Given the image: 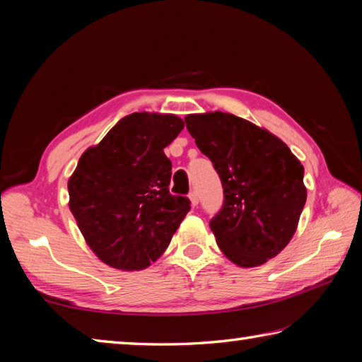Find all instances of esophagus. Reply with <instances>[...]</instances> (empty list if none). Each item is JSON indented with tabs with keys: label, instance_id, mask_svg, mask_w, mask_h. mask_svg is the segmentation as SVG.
<instances>
[{
	"label": "esophagus",
	"instance_id": "34e87169",
	"mask_svg": "<svg viewBox=\"0 0 362 362\" xmlns=\"http://www.w3.org/2000/svg\"><path fill=\"white\" fill-rule=\"evenodd\" d=\"M188 198H189V203H192V206H193V207H196V206H198V203H199L198 193H196V192H192V193H189V196H188Z\"/></svg>",
	"mask_w": 362,
	"mask_h": 362
}]
</instances>
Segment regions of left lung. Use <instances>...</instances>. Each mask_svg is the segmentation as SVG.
I'll use <instances>...</instances> for the list:
<instances>
[{
	"instance_id": "1",
	"label": "left lung",
	"mask_w": 362,
	"mask_h": 362,
	"mask_svg": "<svg viewBox=\"0 0 362 362\" xmlns=\"http://www.w3.org/2000/svg\"><path fill=\"white\" fill-rule=\"evenodd\" d=\"M187 129L222 180L223 206L211 230L243 268L276 257L292 240L306 201L303 166L283 140L235 115L185 116Z\"/></svg>"
}]
</instances>
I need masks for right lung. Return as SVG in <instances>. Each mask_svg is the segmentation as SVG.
Here are the masks:
<instances>
[{
	"mask_svg": "<svg viewBox=\"0 0 362 362\" xmlns=\"http://www.w3.org/2000/svg\"><path fill=\"white\" fill-rule=\"evenodd\" d=\"M182 129L175 115L132 113L79 158L69 179V206L107 265L124 272L150 267L185 218L189 199L169 193L173 164L164 155Z\"/></svg>",
	"mask_w": 362,
	"mask_h": 362,
	"instance_id": "1",
	"label": "right lung"
}]
</instances>
